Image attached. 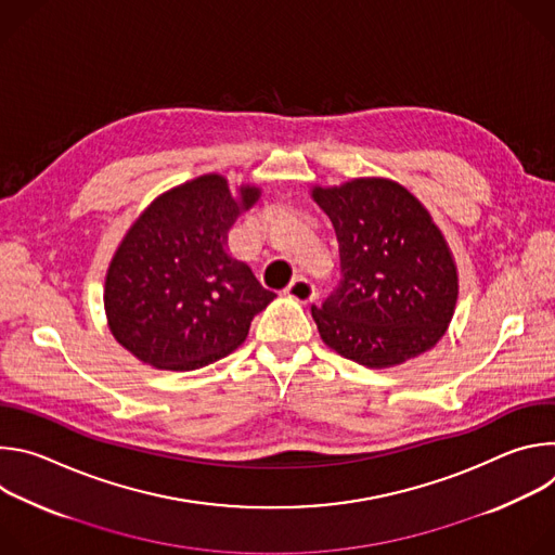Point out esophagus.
<instances>
[{"mask_svg":"<svg viewBox=\"0 0 555 555\" xmlns=\"http://www.w3.org/2000/svg\"><path fill=\"white\" fill-rule=\"evenodd\" d=\"M285 294H287L289 298L298 300V302H311V300L315 298V287H313V283L307 281L305 276H298V279H294V281L287 285Z\"/></svg>","mask_w":555,"mask_h":555,"instance_id":"esophagus-1","label":"esophagus"}]
</instances>
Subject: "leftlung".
<instances>
[{
    "mask_svg": "<svg viewBox=\"0 0 555 555\" xmlns=\"http://www.w3.org/2000/svg\"><path fill=\"white\" fill-rule=\"evenodd\" d=\"M334 223L340 281L311 307L321 338L369 369L402 364L446 334L459 294L452 253L422 202L398 182L313 186Z\"/></svg>",
    "mask_w": 555,
    "mask_h": 555,
    "instance_id": "obj_1",
    "label": "left lung"
}]
</instances>
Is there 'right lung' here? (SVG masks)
Listing matches in <instances>:
<instances>
[{
  "mask_svg": "<svg viewBox=\"0 0 555 555\" xmlns=\"http://www.w3.org/2000/svg\"><path fill=\"white\" fill-rule=\"evenodd\" d=\"M261 191L234 197L221 176H202L133 221L105 279L114 338L155 369L193 371L240 347L272 300L250 266L228 255V230Z\"/></svg>",
  "mask_w": 555,
  "mask_h": 555,
  "instance_id": "obj_1",
  "label": "right lung"
}]
</instances>
